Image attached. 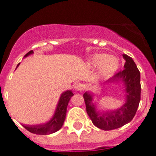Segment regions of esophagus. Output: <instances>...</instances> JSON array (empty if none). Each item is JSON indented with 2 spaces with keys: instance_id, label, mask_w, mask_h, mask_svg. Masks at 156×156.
Returning <instances> with one entry per match:
<instances>
[{
  "instance_id": "1",
  "label": "esophagus",
  "mask_w": 156,
  "mask_h": 156,
  "mask_svg": "<svg viewBox=\"0 0 156 156\" xmlns=\"http://www.w3.org/2000/svg\"><path fill=\"white\" fill-rule=\"evenodd\" d=\"M74 89L75 90H82L84 89V85L81 83H75L74 84Z\"/></svg>"
}]
</instances>
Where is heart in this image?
I'll return each instance as SVG.
<instances>
[{
  "instance_id": "heart-1",
  "label": "heart",
  "mask_w": 156,
  "mask_h": 156,
  "mask_svg": "<svg viewBox=\"0 0 156 156\" xmlns=\"http://www.w3.org/2000/svg\"><path fill=\"white\" fill-rule=\"evenodd\" d=\"M90 62L93 67H98V72L104 77L113 75L119 66V62L116 57L105 54H94Z\"/></svg>"
}]
</instances>
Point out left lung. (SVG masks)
Returning <instances> with one entry per match:
<instances>
[{"instance_id": "8db88e82", "label": "left lung", "mask_w": 156, "mask_h": 156, "mask_svg": "<svg viewBox=\"0 0 156 156\" xmlns=\"http://www.w3.org/2000/svg\"><path fill=\"white\" fill-rule=\"evenodd\" d=\"M126 60L124 69L110 78L107 82L123 81L126 87V103L116 110L97 112L95 106L92 103L93 97L88 92L83 94L87 115L94 126L103 130L117 129L129 123L133 119L140 101L141 84L140 72L136 65L131 57L123 55Z\"/></svg>"}]
</instances>
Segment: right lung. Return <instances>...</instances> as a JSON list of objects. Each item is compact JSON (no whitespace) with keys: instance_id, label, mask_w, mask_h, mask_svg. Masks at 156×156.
<instances>
[{"instance_id":"1","label":"right lung","mask_w":156,"mask_h":156,"mask_svg":"<svg viewBox=\"0 0 156 156\" xmlns=\"http://www.w3.org/2000/svg\"><path fill=\"white\" fill-rule=\"evenodd\" d=\"M33 51L31 50L27 52L24 57L28 56L30 54H33ZM20 64L17 65L16 68ZM74 95L72 90H66L62 94L60 99L58 101V105H57L56 110H55V114L53 117L44 124L35 125V126H26L23 125L26 129L32 133L39 134V135H48V134L53 133L60 129L66 120V111H67V106L70 101L71 98Z\"/></svg>"}]
</instances>
